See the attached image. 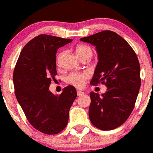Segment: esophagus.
Segmentation results:
<instances>
[{
  "label": "esophagus",
  "instance_id": "esophagus-1",
  "mask_svg": "<svg viewBox=\"0 0 153 153\" xmlns=\"http://www.w3.org/2000/svg\"><path fill=\"white\" fill-rule=\"evenodd\" d=\"M85 93L82 92V91H77V95L79 96V97H80V96H82L84 95Z\"/></svg>",
  "mask_w": 153,
  "mask_h": 153
}]
</instances>
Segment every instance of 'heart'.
<instances>
[{
	"instance_id": "heart-1",
	"label": "heart",
	"mask_w": 153,
	"mask_h": 153,
	"mask_svg": "<svg viewBox=\"0 0 153 153\" xmlns=\"http://www.w3.org/2000/svg\"><path fill=\"white\" fill-rule=\"evenodd\" d=\"M92 49L91 47L85 45H79L76 47V53L79 57L84 56V55L90 54L92 56ZM61 54L59 53L58 55L57 58H56V61H59V58H60ZM88 78V74L87 73H76V72H72V73L69 74L67 76H66L65 80L66 82L68 84H70L71 85L75 86L76 88H82L84 86L85 82Z\"/></svg>"
}]
</instances>
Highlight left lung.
<instances>
[{
  "label": "left lung",
  "mask_w": 153,
  "mask_h": 153,
  "mask_svg": "<svg viewBox=\"0 0 153 153\" xmlns=\"http://www.w3.org/2000/svg\"><path fill=\"white\" fill-rule=\"evenodd\" d=\"M80 40L95 46L98 54L90 84L102 82L107 87L101 95L90 93V120L100 130L117 128L131 114L141 87L138 57L128 42L113 31H101Z\"/></svg>",
  "instance_id": "1"
}]
</instances>
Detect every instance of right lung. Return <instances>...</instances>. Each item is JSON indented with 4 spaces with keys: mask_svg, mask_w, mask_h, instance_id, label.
I'll return each mask as SVG.
<instances>
[{
    "mask_svg": "<svg viewBox=\"0 0 153 153\" xmlns=\"http://www.w3.org/2000/svg\"><path fill=\"white\" fill-rule=\"evenodd\" d=\"M71 39L40 34L23 47L15 65V96L29 123L42 133L56 134L65 129L69 110L76 99L75 88H64L60 95L49 91L56 75L57 49Z\"/></svg>",
    "mask_w": 153,
    "mask_h": 153,
    "instance_id": "add662e5",
    "label": "right lung"
}]
</instances>
